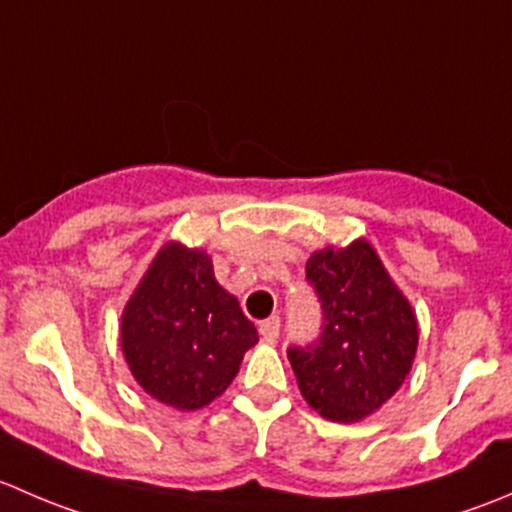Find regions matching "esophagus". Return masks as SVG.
<instances>
[{
    "label": "esophagus",
    "mask_w": 512,
    "mask_h": 512,
    "mask_svg": "<svg viewBox=\"0 0 512 512\" xmlns=\"http://www.w3.org/2000/svg\"><path fill=\"white\" fill-rule=\"evenodd\" d=\"M260 337L270 344L277 342V337H280V317H270L260 322Z\"/></svg>",
    "instance_id": "obj_1"
}]
</instances>
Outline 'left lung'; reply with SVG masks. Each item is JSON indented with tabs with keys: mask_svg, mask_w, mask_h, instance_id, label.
I'll return each mask as SVG.
<instances>
[{
	"mask_svg": "<svg viewBox=\"0 0 512 512\" xmlns=\"http://www.w3.org/2000/svg\"><path fill=\"white\" fill-rule=\"evenodd\" d=\"M307 280L322 302V334L287 359L302 396L329 421L374 414L409 376L418 324L366 240L324 247L307 260Z\"/></svg>",
	"mask_w": 512,
	"mask_h": 512,
	"instance_id": "1",
	"label": "left lung"
}]
</instances>
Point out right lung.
Segmentation results:
<instances>
[{
	"label": "right lung",
	"instance_id": "obj_1",
	"mask_svg": "<svg viewBox=\"0 0 512 512\" xmlns=\"http://www.w3.org/2000/svg\"><path fill=\"white\" fill-rule=\"evenodd\" d=\"M257 329L218 285L205 250L168 242L121 317V349L146 394L178 411L208 406L232 384Z\"/></svg>",
	"mask_w": 512,
	"mask_h": 512
}]
</instances>
